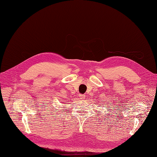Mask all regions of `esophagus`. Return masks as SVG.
<instances>
[{
    "mask_svg": "<svg viewBox=\"0 0 157 157\" xmlns=\"http://www.w3.org/2000/svg\"><path fill=\"white\" fill-rule=\"evenodd\" d=\"M79 99H80V100H84V99H85L86 96L84 94H79Z\"/></svg>",
    "mask_w": 157,
    "mask_h": 157,
    "instance_id": "34e87169",
    "label": "esophagus"
}]
</instances>
